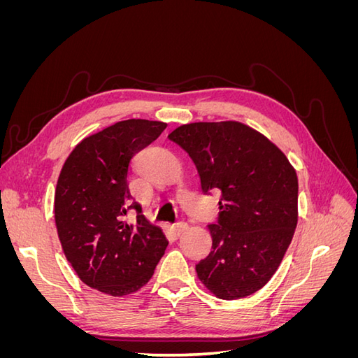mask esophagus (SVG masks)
Returning a JSON list of instances; mask_svg holds the SVG:
<instances>
[{"label": "esophagus", "instance_id": "34e87169", "mask_svg": "<svg viewBox=\"0 0 358 358\" xmlns=\"http://www.w3.org/2000/svg\"><path fill=\"white\" fill-rule=\"evenodd\" d=\"M187 229H188V224H187V222H182V221H180V222H176V224H175V231H176L178 236H180Z\"/></svg>", "mask_w": 358, "mask_h": 358}]
</instances>
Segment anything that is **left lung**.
I'll return each mask as SVG.
<instances>
[{
    "instance_id": "1",
    "label": "left lung",
    "mask_w": 358,
    "mask_h": 358,
    "mask_svg": "<svg viewBox=\"0 0 358 358\" xmlns=\"http://www.w3.org/2000/svg\"><path fill=\"white\" fill-rule=\"evenodd\" d=\"M196 164L203 192L221 191L212 251L196 266L215 297L243 299L275 275L294 234L296 169L273 142L237 121L192 122L169 134Z\"/></svg>"
}]
</instances>
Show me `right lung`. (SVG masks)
<instances>
[{
	"label": "right lung",
	"mask_w": 358,
	"mask_h": 358,
	"mask_svg": "<svg viewBox=\"0 0 358 358\" xmlns=\"http://www.w3.org/2000/svg\"><path fill=\"white\" fill-rule=\"evenodd\" d=\"M166 127L119 121L85 137L61 169L53 212L62 252L82 282L104 294L122 297L146 285L169 245L128 188L134 155ZM129 208L136 210L133 223L126 221Z\"/></svg>",
	"instance_id": "obj_1"
}]
</instances>
